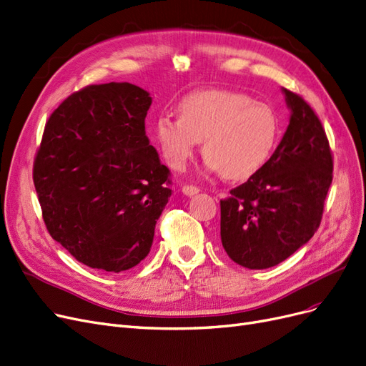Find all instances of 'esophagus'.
<instances>
[{"mask_svg":"<svg viewBox=\"0 0 366 366\" xmlns=\"http://www.w3.org/2000/svg\"><path fill=\"white\" fill-rule=\"evenodd\" d=\"M200 190L197 187H194V185H184L182 187V193L185 194V196H194V194H197Z\"/></svg>","mask_w":366,"mask_h":366,"instance_id":"esophagus-1","label":"esophagus"}]
</instances>
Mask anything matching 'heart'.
<instances>
[{
	"mask_svg": "<svg viewBox=\"0 0 366 366\" xmlns=\"http://www.w3.org/2000/svg\"><path fill=\"white\" fill-rule=\"evenodd\" d=\"M155 140L172 169L185 167L204 142L207 167L242 181L264 167L279 140V119L264 102L234 90L190 93L179 104V117L161 114Z\"/></svg>",
	"mask_w": 366,
	"mask_h": 366,
	"instance_id": "b5f03b06",
	"label": "heart"
}]
</instances>
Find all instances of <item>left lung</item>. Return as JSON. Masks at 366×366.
I'll return each mask as SVG.
<instances>
[{
  "label": "left lung",
  "instance_id": "left-lung-1",
  "mask_svg": "<svg viewBox=\"0 0 366 366\" xmlns=\"http://www.w3.org/2000/svg\"><path fill=\"white\" fill-rule=\"evenodd\" d=\"M290 125L261 170L220 200V238L234 262L274 267L314 237L333 178L326 131L309 104L287 89Z\"/></svg>",
  "mask_w": 366,
  "mask_h": 366
}]
</instances>
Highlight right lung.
<instances>
[{
	"label": "right lung",
	"mask_w": 366,
	"mask_h": 366,
	"mask_svg": "<svg viewBox=\"0 0 366 366\" xmlns=\"http://www.w3.org/2000/svg\"><path fill=\"white\" fill-rule=\"evenodd\" d=\"M152 98L129 83L87 86L46 122L33 181L49 235L74 258L120 273L151 252L172 190L149 143Z\"/></svg>",
	"instance_id": "right-lung-1"
}]
</instances>
